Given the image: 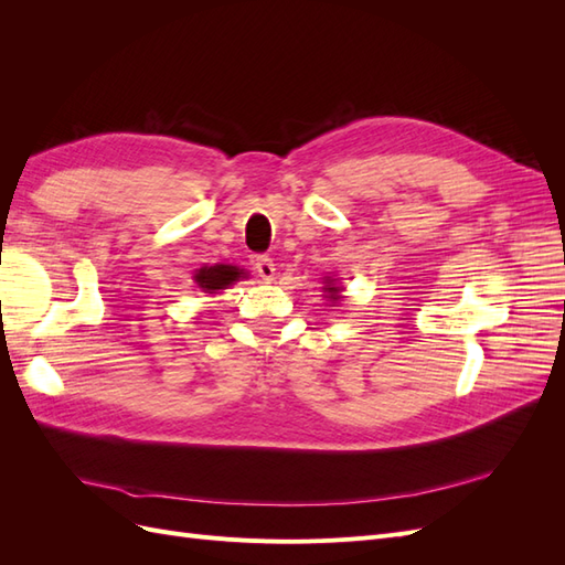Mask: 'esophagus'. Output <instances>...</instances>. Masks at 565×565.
I'll list each match as a JSON object with an SVG mask.
<instances>
[{
    "mask_svg": "<svg viewBox=\"0 0 565 565\" xmlns=\"http://www.w3.org/2000/svg\"><path fill=\"white\" fill-rule=\"evenodd\" d=\"M256 273H259L262 280H273L276 278V264L268 256H256V264H254Z\"/></svg>",
    "mask_w": 565,
    "mask_h": 565,
    "instance_id": "obj_1",
    "label": "esophagus"
}]
</instances>
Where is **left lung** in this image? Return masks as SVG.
<instances>
[{"label": "left lung", "mask_w": 565, "mask_h": 565, "mask_svg": "<svg viewBox=\"0 0 565 565\" xmlns=\"http://www.w3.org/2000/svg\"><path fill=\"white\" fill-rule=\"evenodd\" d=\"M324 292H328V299H330V301H339V299H341V295H339L341 287H337L334 280H328V285H324Z\"/></svg>", "instance_id": "8db88e82"}]
</instances>
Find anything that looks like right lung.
Listing matches in <instances>:
<instances>
[{"label": "right lung", "mask_w": 565, "mask_h": 565, "mask_svg": "<svg viewBox=\"0 0 565 565\" xmlns=\"http://www.w3.org/2000/svg\"><path fill=\"white\" fill-rule=\"evenodd\" d=\"M245 278V270H241L237 266H226V264H216V266H204L195 273V282L204 292H218V289H226L228 285H233L235 280Z\"/></svg>", "instance_id": "obj_1"}]
</instances>
